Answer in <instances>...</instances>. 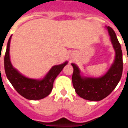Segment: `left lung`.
<instances>
[{
	"label": "left lung",
	"instance_id": "left-lung-1",
	"mask_svg": "<svg viewBox=\"0 0 128 128\" xmlns=\"http://www.w3.org/2000/svg\"><path fill=\"white\" fill-rule=\"evenodd\" d=\"M107 29L116 53L114 62L107 73L99 78H82L78 67L72 64L73 87L77 94L86 100L96 102L104 99L113 91L121 78L124 64L121 45L114 30L110 26Z\"/></svg>",
	"mask_w": 128,
	"mask_h": 128
}]
</instances>
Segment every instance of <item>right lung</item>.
Here are the masks:
<instances>
[{
	"instance_id": "add662e5",
	"label": "right lung",
	"mask_w": 128,
	"mask_h": 128,
	"mask_svg": "<svg viewBox=\"0 0 128 128\" xmlns=\"http://www.w3.org/2000/svg\"><path fill=\"white\" fill-rule=\"evenodd\" d=\"M10 40L11 37L7 43V50L4 58V71L10 83L19 94L27 99L38 100L48 96L53 89L55 79L66 66L67 62L64 64L52 67L46 77L42 80L25 78L18 72L11 64L10 59Z\"/></svg>"
}]
</instances>
